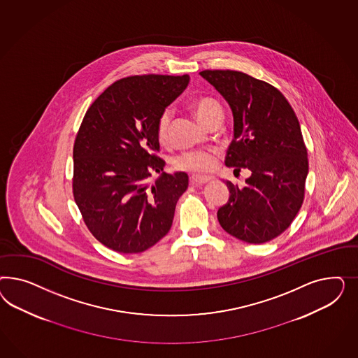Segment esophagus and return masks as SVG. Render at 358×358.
<instances>
[{
    "instance_id": "esophagus-1",
    "label": "esophagus",
    "mask_w": 358,
    "mask_h": 358,
    "mask_svg": "<svg viewBox=\"0 0 358 358\" xmlns=\"http://www.w3.org/2000/svg\"><path fill=\"white\" fill-rule=\"evenodd\" d=\"M190 180H192V182L195 185H203L207 184V182H210L211 181V177H207V176H198V174H193L192 177H190Z\"/></svg>"
}]
</instances>
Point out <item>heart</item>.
<instances>
[{
	"label": "heart",
	"instance_id": "heart-1",
	"mask_svg": "<svg viewBox=\"0 0 358 358\" xmlns=\"http://www.w3.org/2000/svg\"><path fill=\"white\" fill-rule=\"evenodd\" d=\"M195 115L203 124L211 120L214 115L222 114V106L215 98L203 97L196 99L193 103ZM172 120V110L165 108L157 120V135L160 139H165L169 131V124ZM214 150H198L187 151L178 155L174 159V166L194 173H206L215 165Z\"/></svg>",
	"mask_w": 358,
	"mask_h": 358
}]
</instances>
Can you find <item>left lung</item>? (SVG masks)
Listing matches in <instances>:
<instances>
[{
    "label": "left lung",
    "mask_w": 358,
    "mask_h": 358,
    "mask_svg": "<svg viewBox=\"0 0 358 358\" xmlns=\"http://www.w3.org/2000/svg\"><path fill=\"white\" fill-rule=\"evenodd\" d=\"M227 101L234 117V141L226 165L234 173L248 169L238 189L226 181L229 198L217 220L231 236L262 244L289 228L303 203L308 173L299 120L281 92L238 71H202Z\"/></svg>",
    "instance_id": "obj_1"
}]
</instances>
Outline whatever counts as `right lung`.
<instances>
[{"mask_svg":"<svg viewBox=\"0 0 358 358\" xmlns=\"http://www.w3.org/2000/svg\"><path fill=\"white\" fill-rule=\"evenodd\" d=\"M189 81V75L126 77L87 108L73 147V195L89 231L110 250L141 253L172 227L189 176L164 172L157 120ZM153 173L161 176L150 183Z\"/></svg>","mask_w":358,"mask_h":358,"instance_id":"1","label":"right lung"}]
</instances>
